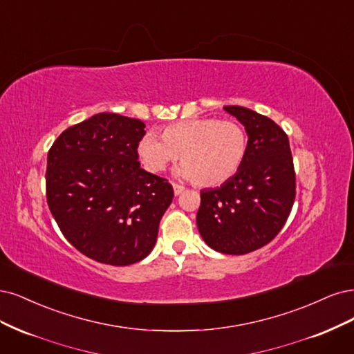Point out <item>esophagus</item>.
I'll list each match as a JSON object with an SVG mask.
<instances>
[{
	"mask_svg": "<svg viewBox=\"0 0 354 354\" xmlns=\"http://www.w3.org/2000/svg\"><path fill=\"white\" fill-rule=\"evenodd\" d=\"M184 189H185V187L178 185V184H174V192H175V196H179V194L184 192Z\"/></svg>",
	"mask_w": 354,
	"mask_h": 354,
	"instance_id": "1",
	"label": "esophagus"
}]
</instances>
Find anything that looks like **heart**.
<instances>
[{
	"label": "heart",
	"instance_id": "1",
	"mask_svg": "<svg viewBox=\"0 0 354 354\" xmlns=\"http://www.w3.org/2000/svg\"><path fill=\"white\" fill-rule=\"evenodd\" d=\"M247 148V133L239 123L197 118L169 124L160 138L147 133L138 144V156L151 174L163 172L179 157L178 176L200 187H214L238 172Z\"/></svg>",
	"mask_w": 354,
	"mask_h": 354
}]
</instances>
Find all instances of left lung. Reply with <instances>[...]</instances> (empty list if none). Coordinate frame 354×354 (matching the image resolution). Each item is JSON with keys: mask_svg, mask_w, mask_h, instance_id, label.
<instances>
[{"mask_svg": "<svg viewBox=\"0 0 354 354\" xmlns=\"http://www.w3.org/2000/svg\"><path fill=\"white\" fill-rule=\"evenodd\" d=\"M223 110L244 124L247 156L232 178L200 192L197 226L214 252L236 256L266 245L282 230L295 198V174L288 136L275 122L241 106Z\"/></svg>", "mask_w": 354, "mask_h": 354, "instance_id": "obj_1", "label": "left lung"}]
</instances>
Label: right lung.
Here are the masks:
<instances>
[{
    "label": "right lung",
    "mask_w": 354,
    "mask_h": 354,
    "mask_svg": "<svg viewBox=\"0 0 354 354\" xmlns=\"http://www.w3.org/2000/svg\"><path fill=\"white\" fill-rule=\"evenodd\" d=\"M138 119L98 113L66 129L47 158V201L60 231L86 257L111 266L145 259L174 188L141 169Z\"/></svg>",
    "instance_id": "add662e5"
}]
</instances>
